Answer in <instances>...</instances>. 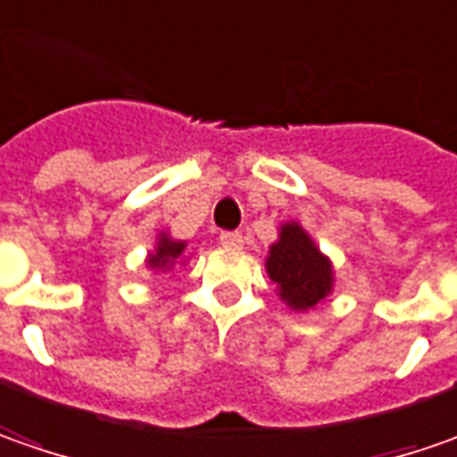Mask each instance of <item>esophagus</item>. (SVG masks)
Listing matches in <instances>:
<instances>
[{"label":"esophagus","instance_id":"obj_1","mask_svg":"<svg viewBox=\"0 0 457 457\" xmlns=\"http://www.w3.org/2000/svg\"><path fill=\"white\" fill-rule=\"evenodd\" d=\"M243 243H245L243 232H222V235H220V245H222V247H228V250H240Z\"/></svg>","mask_w":457,"mask_h":457}]
</instances>
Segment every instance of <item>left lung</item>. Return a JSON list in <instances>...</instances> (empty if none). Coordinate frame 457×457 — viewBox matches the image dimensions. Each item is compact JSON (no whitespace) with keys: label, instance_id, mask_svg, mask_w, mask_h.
<instances>
[{"label":"left lung","instance_id":"obj_1","mask_svg":"<svg viewBox=\"0 0 457 457\" xmlns=\"http://www.w3.org/2000/svg\"><path fill=\"white\" fill-rule=\"evenodd\" d=\"M268 276L278 286L280 298L293 311H308L323 301L331 286L334 273L331 262L308 237V232L298 222H288L280 228V240L270 245L268 255Z\"/></svg>","mask_w":457,"mask_h":457}]
</instances>
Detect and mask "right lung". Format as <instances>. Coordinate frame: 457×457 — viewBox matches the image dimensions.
<instances>
[{"label": "right lung", "instance_id": "right-lung-1", "mask_svg": "<svg viewBox=\"0 0 457 457\" xmlns=\"http://www.w3.org/2000/svg\"><path fill=\"white\" fill-rule=\"evenodd\" d=\"M184 247H187V243H174V240H169L166 235H162V237H159V245H156V253H151L149 260H146V265H149V268H156V270L171 268V265L181 258Z\"/></svg>", "mask_w": 457, "mask_h": 457}]
</instances>
